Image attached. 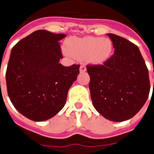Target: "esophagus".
Masks as SVG:
<instances>
[{
	"label": "esophagus",
	"instance_id": "1",
	"mask_svg": "<svg viewBox=\"0 0 154 154\" xmlns=\"http://www.w3.org/2000/svg\"><path fill=\"white\" fill-rule=\"evenodd\" d=\"M79 71H80L81 73L85 72V71H86V67L85 66V65H80V67H79Z\"/></svg>",
	"mask_w": 154,
	"mask_h": 154
}]
</instances>
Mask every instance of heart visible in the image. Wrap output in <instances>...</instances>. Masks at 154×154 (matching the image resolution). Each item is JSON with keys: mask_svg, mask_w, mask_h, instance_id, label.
I'll return each instance as SVG.
<instances>
[{"mask_svg": "<svg viewBox=\"0 0 154 154\" xmlns=\"http://www.w3.org/2000/svg\"><path fill=\"white\" fill-rule=\"evenodd\" d=\"M65 50L75 59H85L89 63L100 65L111 58L113 44L106 38H71L65 43Z\"/></svg>", "mask_w": 154, "mask_h": 154, "instance_id": "1", "label": "heart"}]
</instances>
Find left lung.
<instances>
[{"instance_id": "left-lung-1", "label": "left lung", "mask_w": 154, "mask_h": 154, "mask_svg": "<svg viewBox=\"0 0 154 154\" xmlns=\"http://www.w3.org/2000/svg\"><path fill=\"white\" fill-rule=\"evenodd\" d=\"M114 54L103 65H89V88L95 110L112 122L133 117L148 100V68L138 47L122 37L108 33Z\"/></svg>"}]
</instances>
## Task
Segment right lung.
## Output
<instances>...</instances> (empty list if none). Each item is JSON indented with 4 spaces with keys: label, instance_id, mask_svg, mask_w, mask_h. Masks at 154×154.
I'll use <instances>...</instances> for the list:
<instances>
[{
    "label": "right lung",
    "instance_id": "1",
    "mask_svg": "<svg viewBox=\"0 0 154 154\" xmlns=\"http://www.w3.org/2000/svg\"><path fill=\"white\" fill-rule=\"evenodd\" d=\"M65 37L35 31L11 51L6 73L8 96L14 107L32 121H46L59 113L79 74V65L59 63L63 56L59 41Z\"/></svg>",
    "mask_w": 154,
    "mask_h": 154
}]
</instances>
